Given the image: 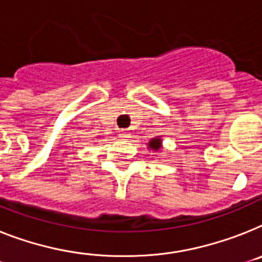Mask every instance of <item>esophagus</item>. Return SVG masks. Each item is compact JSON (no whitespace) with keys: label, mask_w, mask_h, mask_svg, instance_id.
<instances>
[{"label":"esophagus","mask_w":262,"mask_h":262,"mask_svg":"<svg viewBox=\"0 0 262 262\" xmlns=\"http://www.w3.org/2000/svg\"><path fill=\"white\" fill-rule=\"evenodd\" d=\"M118 136H120L121 138H129L130 137V133H129V130H126V129H125V130L118 132Z\"/></svg>","instance_id":"obj_1"}]
</instances>
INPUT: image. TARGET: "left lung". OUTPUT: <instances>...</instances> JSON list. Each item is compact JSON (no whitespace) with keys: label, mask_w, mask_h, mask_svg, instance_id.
Instances as JSON below:
<instances>
[{"label":"left lung","mask_w":262,"mask_h":262,"mask_svg":"<svg viewBox=\"0 0 262 262\" xmlns=\"http://www.w3.org/2000/svg\"><path fill=\"white\" fill-rule=\"evenodd\" d=\"M149 146L151 149H155V150H158V149L161 148V140L160 138H153L150 142H149Z\"/></svg>","instance_id":"left-lung-1"}]
</instances>
